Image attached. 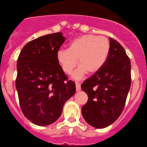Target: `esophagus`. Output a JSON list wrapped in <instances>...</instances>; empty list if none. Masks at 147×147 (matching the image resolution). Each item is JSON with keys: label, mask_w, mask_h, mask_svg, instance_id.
Instances as JSON below:
<instances>
[{"label": "esophagus", "mask_w": 147, "mask_h": 147, "mask_svg": "<svg viewBox=\"0 0 147 147\" xmlns=\"http://www.w3.org/2000/svg\"><path fill=\"white\" fill-rule=\"evenodd\" d=\"M75 86H76V91L81 90V84L78 82H75Z\"/></svg>", "instance_id": "1"}]
</instances>
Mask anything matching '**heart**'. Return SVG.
Instances as JSON below:
<instances>
[{
	"label": "heart",
	"mask_w": 147,
	"mask_h": 147,
	"mask_svg": "<svg viewBox=\"0 0 147 147\" xmlns=\"http://www.w3.org/2000/svg\"><path fill=\"white\" fill-rule=\"evenodd\" d=\"M110 50L109 39L104 36L84 35L69 42L67 49L57 52L56 59L64 73L69 75L78 65L73 77L81 78L84 74H95L105 64Z\"/></svg>",
	"instance_id": "heart-1"
}]
</instances>
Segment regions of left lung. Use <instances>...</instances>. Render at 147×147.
I'll use <instances>...</instances> for the list:
<instances>
[{"label":"left lung","instance_id":"1","mask_svg":"<svg viewBox=\"0 0 147 147\" xmlns=\"http://www.w3.org/2000/svg\"><path fill=\"white\" fill-rule=\"evenodd\" d=\"M110 50L100 71L86 79L81 89L88 100L81 112L85 121L95 128L114 123L124 108L131 86V62L123 47L109 38Z\"/></svg>","mask_w":147,"mask_h":147}]
</instances>
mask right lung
I'll list each match as a JSON object with an SVG mask.
<instances>
[{"label":"right lung","mask_w":147,"mask_h":147,"mask_svg":"<svg viewBox=\"0 0 147 147\" xmlns=\"http://www.w3.org/2000/svg\"><path fill=\"white\" fill-rule=\"evenodd\" d=\"M65 41L61 32L39 37L24 46L17 61L15 86L23 113L38 126L54 123L75 92L56 55Z\"/></svg>","instance_id":"obj_1"}]
</instances>
